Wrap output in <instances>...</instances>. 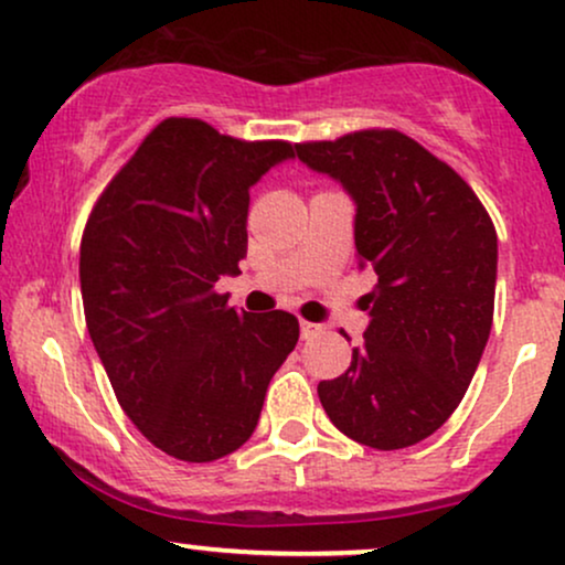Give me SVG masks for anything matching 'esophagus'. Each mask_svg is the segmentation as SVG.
<instances>
[{
    "instance_id": "esophagus-1",
    "label": "esophagus",
    "mask_w": 565,
    "mask_h": 565,
    "mask_svg": "<svg viewBox=\"0 0 565 565\" xmlns=\"http://www.w3.org/2000/svg\"><path fill=\"white\" fill-rule=\"evenodd\" d=\"M321 334V326L318 323H310V321H300V337L302 339H312Z\"/></svg>"
}]
</instances>
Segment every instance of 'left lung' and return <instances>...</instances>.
<instances>
[{
    "mask_svg": "<svg viewBox=\"0 0 565 565\" xmlns=\"http://www.w3.org/2000/svg\"><path fill=\"white\" fill-rule=\"evenodd\" d=\"M355 200L358 265L376 274L371 323L350 369L318 384L326 416L350 439L403 450L452 416L487 348L498 231L447 162L394 128L295 145Z\"/></svg>",
    "mask_w": 565,
    "mask_h": 565,
    "instance_id": "8db88e82",
    "label": "left lung"
}]
</instances>
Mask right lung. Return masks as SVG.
I'll return each mask as SVG.
<instances>
[{"label":"right lung","mask_w":565,"mask_h":565,"mask_svg":"<svg viewBox=\"0 0 565 565\" xmlns=\"http://www.w3.org/2000/svg\"><path fill=\"white\" fill-rule=\"evenodd\" d=\"M289 141H242L196 118L145 136L81 239L86 329L115 397L162 452L210 463L253 437L295 350L291 312H236L215 281L247 255L249 186Z\"/></svg>","instance_id":"right-lung-1"}]
</instances>
